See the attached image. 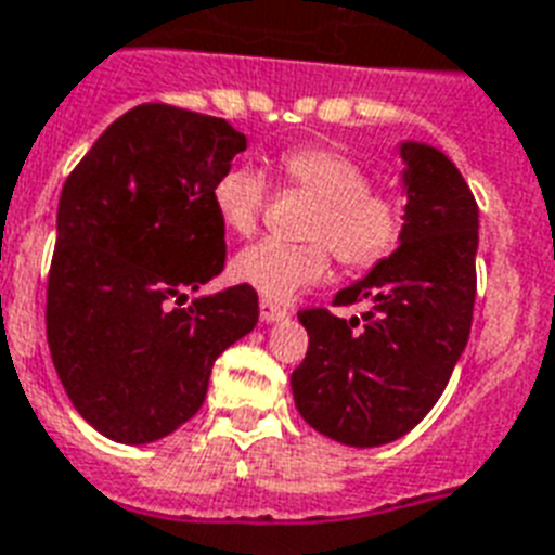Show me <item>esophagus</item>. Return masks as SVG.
<instances>
[{"instance_id":"obj_1","label":"esophagus","mask_w":555,"mask_h":555,"mask_svg":"<svg viewBox=\"0 0 555 555\" xmlns=\"http://www.w3.org/2000/svg\"><path fill=\"white\" fill-rule=\"evenodd\" d=\"M259 317H261V322H282V320H287V311H282V308H279V305H273V302H268V299H261L259 302Z\"/></svg>"}]
</instances>
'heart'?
Here are the masks:
<instances>
[{
  "instance_id": "b5f03b06",
  "label": "heart",
  "mask_w": 555,
  "mask_h": 555,
  "mask_svg": "<svg viewBox=\"0 0 555 555\" xmlns=\"http://www.w3.org/2000/svg\"><path fill=\"white\" fill-rule=\"evenodd\" d=\"M279 169L287 184L313 198L302 230L311 242L261 238L244 247L230 264L235 282L270 302H291L328 273V244L346 268H371L395 250L403 230L400 201L371 190L369 172L357 160L334 150L302 146L285 152ZM264 192L259 169L233 167L212 186V207L227 230L244 235L259 221Z\"/></svg>"
}]
</instances>
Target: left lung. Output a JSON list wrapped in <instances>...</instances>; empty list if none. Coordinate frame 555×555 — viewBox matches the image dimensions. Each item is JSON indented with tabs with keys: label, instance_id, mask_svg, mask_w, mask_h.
Listing matches in <instances>:
<instances>
[{
	"label": "left lung",
	"instance_id": "obj_1",
	"mask_svg": "<svg viewBox=\"0 0 555 555\" xmlns=\"http://www.w3.org/2000/svg\"><path fill=\"white\" fill-rule=\"evenodd\" d=\"M397 155L405 198L397 250L334 299L363 302L360 317L299 313L308 354L291 374L305 423L357 449L403 438L429 414L473 325L478 204L440 150L400 141Z\"/></svg>",
	"mask_w": 555,
	"mask_h": 555
}]
</instances>
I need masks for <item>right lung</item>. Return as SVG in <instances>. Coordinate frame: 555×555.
<instances>
[{"instance_id":"1","label":"right lung","mask_w":555,"mask_h":555,"mask_svg":"<svg viewBox=\"0 0 555 555\" xmlns=\"http://www.w3.org/2000/svg\"><path fill=\"white\" fill-rule=\"evenodd\" d=\"M244 150L221 117L150 103L117 117L65 181L48 348L74 409L115 443L143 447L184 426L218 354L259 322L247 285L186 305L224 270L212 186Z\"/></svg>"}]
</instances>
